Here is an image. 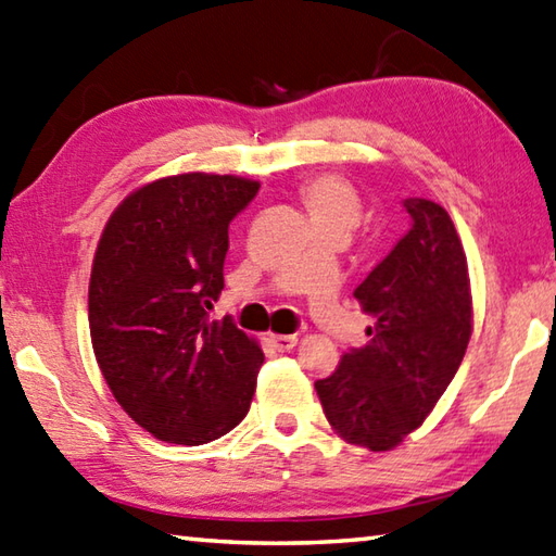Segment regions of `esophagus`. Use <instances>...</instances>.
<instances>
[{
  "mask_svg": "<svg viewBox=\"0 0 556 556\" xmlns=\"http://www.w3.org/2000/svg\"><path fill=\"white\" fill-rule=\"evenodd\" d=\"M271 344H275L279 352H291L293 346L299 344V337L296 334H271Z\"/></svg>",
  "mask_w": 556,
  "mask_h": 556,
  "instance_id": "34e87169",
  "label": "esophagus"
}]
</instances>
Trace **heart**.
Wrapping results in <instances>:
<instances>
[{"label":"heart","instance_id":"obj_1","mask_svg":"<svg viewBox=\"0 0 556 556\" xmlns=\"http://www.w3.org/2000/svg\"><path fill=\"white\" fill-rule=\"evenodd\" d=\"M301 192L318 226H340L352 233L362 222L364 206L358 190L340 173H318L303 182Z\"/></svg>","mask_w":556,"mask_h":556}]
</instances>
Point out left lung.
<instances>
[{
	"label": "left lung",
	"instance_id": "obj_1",
	"mask_svg": "<svg viewBox=\"0 0 556 556\" xmlns=\"http://www.w3.org/2000/svg\"><path fill=\"white\" fill-rule=\"evenodd\" d=\"M405 206L409 233L354 291L374 318L366 346L315 383L337 437L374 453L397 448L431 415L475 325L470 271L448 212L419 198Z\"/></svg>",
	"mask_w": 556,
	"mask_h": 556
}]
</instances>
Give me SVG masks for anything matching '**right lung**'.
I'll return each mask as SVG.
<instances>
[{"instance_id":"1","label":"right lung","mask_w":556,"mask_h":556,"mask_svg":"<svg viewBox=\"0 0 556 556\" xmlns=\"http://www.w3.org/2000/svg\"><path fill=\"white\" fill-rule=\"evenodd\" d=\"M257 180L178 173L139 185L98 238L89 330L117 405L151 437L202 445L243 421L265 354L236 325L210 320L224 289L228 224Z\"/></svg>"}]
</instances>
